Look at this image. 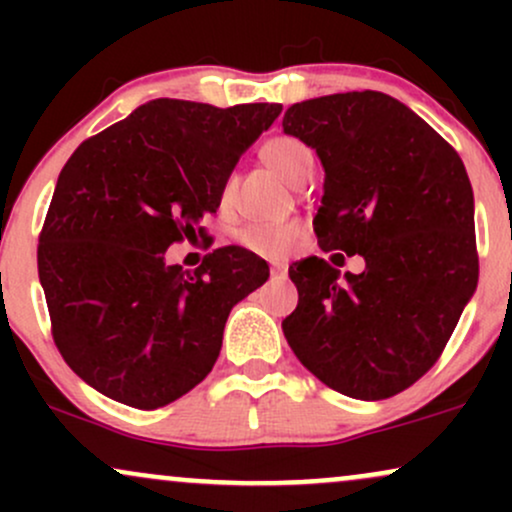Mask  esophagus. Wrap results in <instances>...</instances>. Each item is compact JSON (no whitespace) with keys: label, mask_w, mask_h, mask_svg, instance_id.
<instances>
[{"label":"esophagus","mask_w":512,"mask_h":512,"mask_svg":"<svg viewBox=\"0 0 512 512\" xmlns=\"http://www.w3.org/2000/svg\"><path fill=\"white\" fill-rule=\"evenodd\" d=\"M286 274H289L286 264H272V276H274V279H286Z\"/></svg>","instance_id":"obj_1"}]
</instances>
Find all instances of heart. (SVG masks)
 <instances>
[{"label":"heart","mask_w":512,"mask_h":512,"mask_svg":"<svg viewBox=\"0 0 512 512\" xmlns=\"http://www.w3.org/2000/svg\"><path fill=\"white\" fill-rule=\"evenodd\" d=\"M262 158L267 166L276 170L291 185H301L313 170V156L308 146L293 137H274L262 146ZM231 187L226 190V195ZM301 236V226L293 221L286 223H250L236 233V243L245 250L262 257H281L291 250Z\"/></svg>","instance_id":"1"}]
</instances>
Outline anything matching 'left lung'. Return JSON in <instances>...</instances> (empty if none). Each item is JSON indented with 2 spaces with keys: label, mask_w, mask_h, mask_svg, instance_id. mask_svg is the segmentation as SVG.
I'll use <instances>...</instances> for the list:
<instances>
[{
  "label": "left lung",
  "mask_w": 512,
  "mask_h": 512,
  "mask_svg": "<svg viewBox=\"0 0 512 512\" xmlns=\"http://www.w3.org/2000/svg\"><path fill=\"white\" fill-rule=\"evenodd\" d=\"M281 125L325 168L313 221L320 248L366 260L344 279L320 257L289 267L298 305L281 322L286 342L346 397L397 395L438 361L477 289L474 195L462 158L380 91L296 103Z\"/></svg>",
  "instance_id": "obj_1"
}]
</instances>
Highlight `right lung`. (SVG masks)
<instances>
[{"mask_svg":"<svg viewBox=\"0 0 512 512\" xmlns=\"http://www.w3.org/2000/svg\"><path fill=\"white\" fill-rule=\"evenodd\" d=\"M279 113L156 98L64 163L38 276L57 349L93 390L158 409L214 368L228 313L267 281V262L228 245L182 272L163 255L216 214L240 154Z\"/></svg>","mask_w":512,"mask_h":512,"instance_id":"add662e5","label":"right lung"}]
</instances>
